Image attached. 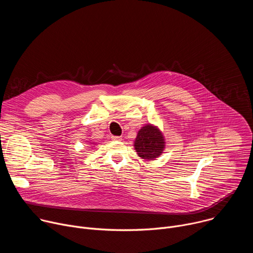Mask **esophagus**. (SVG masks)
Returning a JSON list of instances; mask_svg holds the SVG:
<instances>
[{"label": "esophagus", "instance_id": "1", "mask_svg": "<svg viewBox=\"0 0 253 253\" xmlns=\"http://www.w3.org/2000/svg\"><path fill=\"white\" fill-rule=\"evenodd\" d=\"M111 139L114 140V141H121L122 140V138L120 136H112Z\"/></svg>", "mask_w": 253, "mask_h": 253}]
</instances>
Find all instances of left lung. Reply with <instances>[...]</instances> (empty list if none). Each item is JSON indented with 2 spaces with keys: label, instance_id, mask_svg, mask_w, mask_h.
<instances>
[{
  "label": "left lung",
  "instance_id": "left-lung-1",
  "mask_svg": "<svg viewBox=\"0 0 253 253\" xmlns=\"http://www.w3.org/2000/svg\"><path fill=\"white\" fill-rule=\"evenodd\" d=\"M134 148L142 159L155 160L165 149V138L157 126L147 124L138 131Z\"/></svg>",
  "mask_w": 253,
  "mask_h": 253
}]
</instances>
